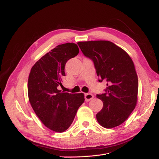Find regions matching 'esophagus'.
Listing matches in <instances>:
<instances>
[{
  "label": "esophagus",
  "instance_id": "obj_1",
  "mask_svg": "<svg viewBox=\"0 0 159 159\" xmlns=\"http://www.w3.org/2000/svg\"><path fill=\"white\" fill-rule=\"evenodd\" d=\"M93 95L92 93H85V101L86 102H89V101H90L92 99H93Z\"/></svg>",
  "mask_w": 159,
  "mask_h": 159
}]
</instances>
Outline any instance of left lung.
<instances>
[{"instance_id":"left-lung-1","label":"left lung","mask_w":159,"mask_h":159,"mask_svg":"<svg viewBox=\"0 0 159 159\" xmlns=\"http://www.w3.org/2000/svg\"><path fill=\"white\" fill-rule=\"evenodd\" d=\"M83 55L93 61L99 82L107 81L105 92L97 94L103 107L97 121L106 128L120 126L136 107L138 77L133 60L126 51L109 41L78 43Z\"/></svg>"}]
</instances>
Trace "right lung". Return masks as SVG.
Listing matches in <instances>:
<instances>
[{
    "mask_svg": "<svg viewBox=\"0 0 159 159\" xmlns=\"http://www.w3.org/2000/svg\"><path fill=\"white\" fill-rule=\"evenodd\" d=\"M79 52L74 43L58 45L32 67L28 80L29 102L45 126L57 133L66 130L85 101L84 94L61 92L57 87L66 76V62Z\"/></svg>",
    "mask_w": 159,
    "mask_h": 159,
    "instance_id": "1",
    "label": "right lung"
}]
</instances>
